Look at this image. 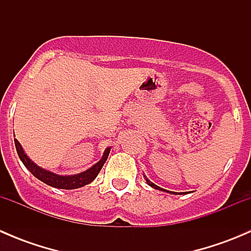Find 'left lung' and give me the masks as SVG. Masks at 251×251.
<instances>
[{"instance_id":"8db88e82","label":"left lung","mask_w":251,"mask_h":251,"mask_svg":"<svg viewBox=\"0 0 251 251\" xmlns=\"http://www.w3.org/2000/svg\"><path fill=\"white\" fill-rule=\"evenodd\" d=\"M144 178H146V181H147V184H148V186H151V188H154V189H158V191H161V192H166V193H170V194H187V193H188V192H183V193H176V192H171V191H168V189H164V188H161V187H159V186H156V184H154L153 182H151V181H149V179L147 178L146 176H144Z\"/></svg>"}]
</instances>
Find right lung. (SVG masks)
<instances>
[{
  "label": "right lung",
  "mask_w": 251,
  "mask_h": 251,
  "mask_svg": "<svg viewBox=\"0 0 251 251\" xmlns=\"http://www.w3.org/2000/svg\"><path fill=\"white\" fill-rule=\"evenodd\" d=\"M14 144H16L17 153L19 155L20 160L24 164L25 168L34 175L36 178H39L40 181H42L44 183L48 184L50 187H54V188L59 189H76L80 187L86 186V184L91 183L93 179L97 177V175L100 174V169L103 168L104 163L107 161L108 155L110 153V147H108L107 149L103 153L102 159H100L98 163H96L95 165L91 166L90 169H87L83 173L76 174V175H68V176H63V175H57L54 173H50V171L45 170V169L40 168L39 165L34 163L29 156L25 154L24 149H23L22 144L18 142V140L14 138Z\"/></svg>",
  "instance_id": "add662e5"
}]
</instances>
